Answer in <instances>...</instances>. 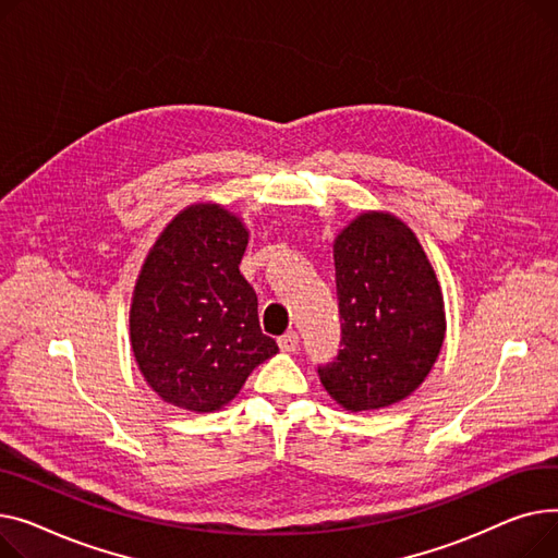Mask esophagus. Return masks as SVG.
Returning <instances> with one entry per match:
<instances>
[{"label":"esophagus","mask_w":558,"mask_h":558,"mask_svg":"<svg viewBox=\"0 0 558 558\" xmlns=\"http://www.w3.org/2000/svg\"><path fill=\"white\" fill-rule=\"evenodd\" d=\"M298 347H300V336L294 333V331H288L286 336H281V338H279V349H281V351H286V353L294 351Z\"/></svg>","instance_id":"obj_1"}]
</instances>
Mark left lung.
<instances>
[{
    "instance_id": "1",
    "label": "left lung",
    "mask_w": 558,
    "mask_h": 558,
    "mask_svg": "<svg viewBox=\"0 0 558 558\" xmlns=\"http://www.w3.org/2000/svg\"><path fill=\"white\" fill-rule=\"evenodd\" d=\"M342 349L319 367L351 412L389 408L428 378L446 338L444 292L416 234L389 211L357 214L333 241Z\"/></svg>"
}]
</instances>
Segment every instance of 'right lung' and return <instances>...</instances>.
I'll use <instances>...</instances> for the list:
<instances>
[{"label": "right lung", "mask_w": 558, "mask_h": 558, "mask_svg": "<svg viewBox=\"0 0 558 558\" xmlns=\"http://www.w3.org/2000/svg\"><path fill=\"white\" fill-rule=\"evenodd\" d=\"M247 239L241 216L195 203L148 250L130 302V347L163 403L216 412L279 351L260 333L256 292L239 270Z\"/></svg>", "instance_id": "1"}]
</instances>
